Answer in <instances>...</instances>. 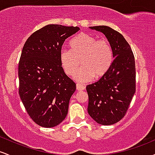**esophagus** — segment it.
Returning a JSON list of instances; mask_svg holds the SVG:
<instances>
[{
    "instance_id": "1",
    "label": "esophagus",
    "mask_w": 155,
    "mask_h": 155,
    "mask_svg": "<svg viewBox=\"0 0 155 155\" xmlns=\"http://www.w3.org/2000/svg\"><path fill=\"white\" fill-rule=\"evenodd\" d=\"M85 89V87L83 85L80 84H76V90L78 91H81V90H84Z\"/></svg>"
}]
</instances>
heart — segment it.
Returning <instances> with one entry per match:
<instances>
[{
	"instance_id": "b5f03b06",
	"label": "heart",
	"mask_w": 155,
	"mask_h": 155,
	"mask_svg": "<svg viewBox=\"0 0 155 155\" xmlns=\"http://www.w3.org/2000/svg\"><path fill=\"white\" fill-rule=\"evenodd\" d=\"M71 50L61 49L60 62L65 74L72 76L80 64L82 67L74 79L79 82H87L94 77L99 79L107 74L114 61L113 49L107 40H98L88 33H80L70 43Z\"/></svg>"
}]
</instances>
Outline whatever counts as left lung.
I'll use <instances>...</instances> for the list:
<instances>
[{"instance_id":"left-lung-1","label":"left lung","mask_w":155,"mask_h":155,"mask_svg":"<svg viewBox=\"0 0 155 155\" xmlns=\"http://www.w3.org/2000/svg\"><path fill=\"white\" fill-rule=\"evenodd\" d=\"M104 33L112 49L114 60L109 71L96 82L87 86L90 116L103 125L122 120L136 92V65L129 44L119 32L110 27H90Z\"/></svg>"}]
</instances>
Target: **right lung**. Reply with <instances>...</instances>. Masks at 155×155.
Segmentation results:
<instances>
[{
    "label": "right lung",
    "instance_id": "1",
    "mask_svg": "<svg viewBox=\"0 0 155 155\" xmlns=\"http://www.w3.org/2000/svg\"><path fill=\"white\" fill-rule=\"evenodd\" d=\"M79 27L48 25L27 39L19 62V94L29 116L38 125L53 127L67 116L76 84L64 72L60 52Z\"/></svg>",
    "mask_w": 155,
    "mask_h": 155
}]
</instances>
